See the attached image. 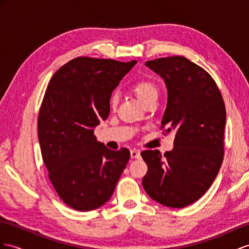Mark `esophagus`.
I'll use <instances>...</instances> for the list:
<instances>
[{"label":"esophagus","mask_w":249,"mask_h":249,"mask_svg":"<svg viewBox=\"0 0 249 249\" xmlns=\"http://www.w3.org/2000/svg\"><path fill=\"white\" fill-rule=\"evenodd\" d=\"M130 157L132 159H140V158H141V152H140V150H137V149H131L130 150Z\"/></svg>","instance_id":"esophagus-1"}]
</instances>
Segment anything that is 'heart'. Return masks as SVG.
<instances>
[{
    "label": "heart",
    "mask_w": 249,
    "mask_h": 249,
    "mask_svg": "<svg viewBox=\"0 0 249 249\" xmlns=\"http://www.w3.org/2000/svg\"><path fill=\"white\" fill-rule=\"evenodd\" d=\"M131 91L136 94L138 100L143 105H146L149 102L157 101L159 95V88L155 82L150 80H140L131 87ZM117 105V95H112L110 99V106L114 107Z\"/></svg>",
    "instance_id": "heart-1"
}]
</instances>
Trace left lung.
Instances as JSON below:
<instances>
[{"mask_svg": "<svg viewBox=\"0 0 249 249\" xmlns=\"http://www.w3.org/2000/svg\"><path fill=\"white\" fill-rule=\"evenodd\" d=\"M164 80L167 105L161 125L175 131L174 149L144 150L143 187L152 200L183 208L199 200L218 176L224 155L226 110L215 82L184 56L145 63Z\"/></svg>", "mask_w": 249, "mask_h": 249, "instance_id": "1", "label": "left lung"}]
</instances>
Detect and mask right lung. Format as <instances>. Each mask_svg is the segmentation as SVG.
I'll list each match as a JSON object with an SVG mask.
<instances>
[{
  "instance_id": "1",
  "label": "right lung",
  "mask_w": 249,
  "mask_h": 249,
  "mask_svg": "<svg viewBox=\"0 0 249 249\" xmlns=\"http://www.w3.org/2000/svg\"><path fill=\"white\" fill-rule=\"evenodd\" d=\"M135 64L82 56L62 66L47 86L37 120L43 161L55 191L75 210L104 205L129 160L128 149L107 148L93 132Z\"/></svg>"
}]
</instances>
